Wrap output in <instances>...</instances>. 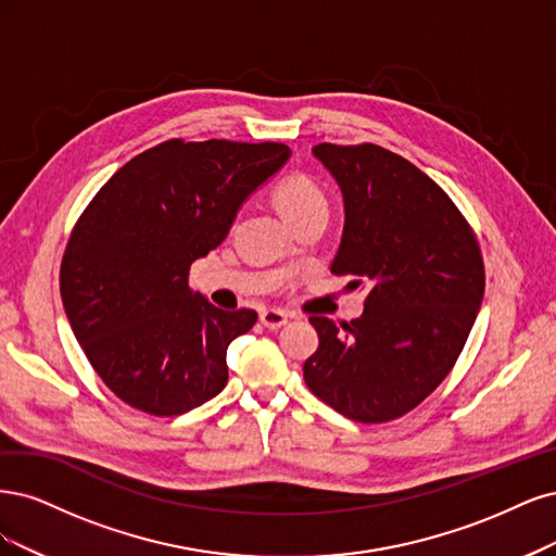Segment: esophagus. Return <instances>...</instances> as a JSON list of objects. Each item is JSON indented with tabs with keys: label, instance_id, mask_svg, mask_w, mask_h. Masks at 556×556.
Returning a JSON list of instances; mask_svg holds the SVG:
<instances>
[{
	"label": "esophagus",
	"instance_id": "1",
	"mask_svg": "<svg viewBox=\"0 0 556 556\" xmlns=\"http://www.w3.org/2000/svg\"><path fill=\"white\" fill-rule=\"evenodd\" d=\"M261 324L267 330H279L281 326L289 324V314L281 312V309H263L261 312Z\"/></svg>",
	"mask_w": 556,
	"mask_h": 556
}]
</instances>
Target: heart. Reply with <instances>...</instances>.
Returning <instances> with one entry per match:
<instances>
[{
	"label": "heart",
	"instance_id": "obj_1",
	"mask_svg": "<svg viewBox=\"0 0 556 556\" xmlns=\"http://www.w3.org/2000/svg\"><path fill=\"white\" fill-rule=\"evenodd\" d=\"M273 199L286 222L295 219L300 212L309 210L316 203H326L324 191H320L309 177L304 175H289L283 177V180H279Z\"/></svg>",
	"mask_w": 556,
	"mask_h": 556
}]
</instances>
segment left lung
I'll return each instance as SVG.
<instances>
[{
    "instance_id": "left-lung-1",
    "label": "left lung",
    "mask_w": 556,
    "mask_h": 556,
    "mask_svg": "<svg viewBox=\"0 0 556 556\" xmlns=\"http://www.w3.org/2000/svg\"><path fill=\"white\" fill-rule=\"evenodd\" d=\"M312 152L344 195L330 270L367 298L351 324L309 318L318 349L304 383L355 422L395 420L432 395L467 344L485 293L476 232L432 177L395 152L371 142Z\"/></svg>"
}]
</instances>
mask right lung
<instances>
[{"label": "right lung", "instance_id": "add662e5", "mask_svg": "<svg viewBox=\"0 0 556 556\" xmlns=\"http://www.w3.org/2000/svg\"><path fill=\"white\" fill-rule=\"evenodd\" d=\"M289 156L281 142L173 138L124 164L85 207L60 291L87 361L122 402L180 416L224 390L228 344L258 314L214 307L189 289V267Z\"/></svg>", "mask_w": 556, "mask_h": 556}]
</instances>
